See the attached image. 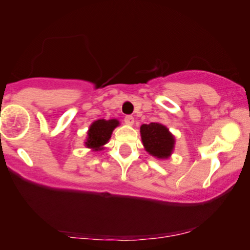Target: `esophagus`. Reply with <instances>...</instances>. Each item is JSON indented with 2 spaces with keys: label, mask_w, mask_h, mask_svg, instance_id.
I'll return each instance as SVG.
<instances>
[{
  "label": "esophagus",
  "mask_w": 250,
  "mask_h": 250,
  "mask_svg": "<svg viewBox=\"0 0 250 250\" xmlns=\"http://www.w3.org/2000/svg\"><path fill=\"white\" fill-rule=\"evenodd\" d=\"M124 121H125V123L127 125H133L134 124V118H133V116H125V118H124Z\"/></svg>",
  "instance_id": "obj_1"
}]
</instances>
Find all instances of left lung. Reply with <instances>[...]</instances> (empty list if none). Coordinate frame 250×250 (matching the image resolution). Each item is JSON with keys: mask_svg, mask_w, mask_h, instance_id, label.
<instances>
[{"mask_svg": "<svg viewBox=\"0 0 250 250\" xmlns=\"http://www.w3.org/2000/svg\"><path fill=\"white\" fill-rule=\"evenodd\" d=\"M141 139L146 151L158 159H166L172 155L175 138L168 128L159 123L143 124L140 127Z\"/></svg>", "mask_w": 250, "mask_h": 250, "instance_id": "obj_1", "label": "left lung"}]
</instances>
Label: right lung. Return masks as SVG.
<instances>
[{
	"label": "right lung",
	"instance_id": "1",
	"mask_svg": "<svg viewBox=\"0 0 250 250\" xmlns=\"http://www.w3.org/2000/svg\"><path fill=\"white\" fill-rule=\"evenodd\" d=\"M119 125L117 119H98L92 123L87 132V139L85 142V146L87 148L93 150V151H99L104 149V146L109 141L111 138L112 131Z\"/></svg>",
	"mask_w": 250,
	"mask_h": 250
}]
</instances>
